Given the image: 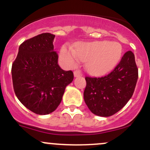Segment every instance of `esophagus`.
<instances>
[{"label":"esophagus","instance_id":"34e87169","mask_svg":"<svg viewBox=\"0 0 150 150\" xmlns=\"http://www.w3.org/2000/svg\"><path fill=\"white\" fill-rule=\"evenodd\" d=\"M74 75L75 77L81 76H82V72L80 70H76L74 72Z\"/></svg>","mask_w":150,"mask_h":150}]
</instances>
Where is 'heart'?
I'll return each mask as SVG.
<instances>
[{
  "label": "heart",
  "instance_id": "obj_1",
  "mask_svg": "<svg viewBox=\"0 0 150 150\" xmlns=\"http://www.w3.org/2000/svg\"><path fill=\"white\" fill-rule=\"evenodd\" d=\"M122 55L120 43L107 41L78 43L74 45V50L63 46L61 51L62 59L69 65H74L78 58L83 62L88 61V70L94 74H103L112 70Z\"/></svg>",
  "mask_w": 150,
  "mask_h": 150
}]
</instances>
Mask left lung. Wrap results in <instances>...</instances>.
<instances>
[{
  "label": "left lung",
  "instance_id": "8db88e82",
  "mask_svg": "<svg viewBox=\"0 0 150 150\" xmlns=\"http://www.w3.org/2000/svg\"><path fill=\"white\" fill-rule=\"evenodd\" d=\"M137 79L134 55L128 51L109 74L98 78L85 77V103L93 114L110 117L122 109L131 99Z\"/></svg>",
  "mask_w": 150,
  "mask_h": 150
}]
</instances>
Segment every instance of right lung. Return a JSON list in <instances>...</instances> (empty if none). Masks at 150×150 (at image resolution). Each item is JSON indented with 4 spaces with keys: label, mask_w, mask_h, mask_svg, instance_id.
<instances>
[{
    "label": "right lung",
    "mask_w": 150,
    "mask_h": 150,
    "mask_svg": "<svg viewBox=\"0 0 150 150\" xmlns=\"http://www.w3.org/2000/svg\"><path fill=\"white\" fill-rule=\"evenodd\" d=\"M54 37L44 33L22 43L11 69L17 98L27 109L40 115L56 110L66 87L74 79L71 71L63 70L58 64Z\"/></svg>",
    "instance_id": "add662e5"
}]
</instances>
